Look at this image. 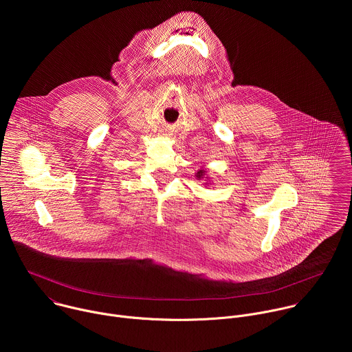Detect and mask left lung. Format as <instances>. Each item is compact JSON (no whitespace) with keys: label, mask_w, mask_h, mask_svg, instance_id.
I'll return each mask as SVG.
<instances>
[{"label":"left lung","mask_w":352,"mask_h":352,"mask_svg":"<svg viewBox=\"0 0 352 352\" xmlns=\"http://www.w3.org/2000/svg\"><path fill=\"white\" fill-rule=\"evenodd\" d=\"M196 178L197 179H206L208 177H206V171L205 170H199L197 173H196ZM209 179V178H208ZM206 185H208V182H206Z\"/></svg>","instance_id":"left-lung-1"}]
</instances>
